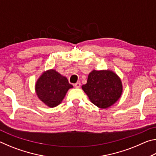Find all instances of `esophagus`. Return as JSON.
Listing matches in <instances>:
<instances>
[{
  "label": "esophagus",
  "instance_id": "1",
  "mask_svg": "<svg viewBox=\"0 0 156 156\" xmlns=\"http://www.w3.org/2000/svg\"><path fill=\"white\" fill-rule=\"evenodd\" d=\"M80 85H81L80 82H77V83L73 84V86H74L76 88H80Z\"/></svg>",
  "mask_w": 156,
  "mask_h": 156
}]
</instances>
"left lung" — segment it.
I'll return each instance as SVG.
<instances>
[{
	"label": "left lung",
	"mask_w": 156,
	"mask_h": 156,
	"mask_svg": "<svg viewBox=\"0 0 156 156\" xmlns=\"http://www.w3.org/2000/svg\"><path fill=\"white\" fill-rule=\"evenodd\" d=\"M92 103L107 109L118 101L122 92V85L117 74L110 70H93L87 83L82 86Z\"/></svg>",
	"instance_id": "1"
}]
</instances>
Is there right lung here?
Returning a JSON list of instances; mask_svg holds the SVG:
<instances>
[{
	"mask_svg": "<svg viewBox=\"0 0 156 156\" xmlns=\"http://www.w3.org/2000/svg\"><path fill=\"white\" fill-rule=\"evenodd\" d=\"M73 86L67 78L54 69L44 72L36 82L35 90L38 98L49 107L61 103L66 93Z\"/></svg>",
	"mask_w": 156,
	"mask_h": 156,
	"instance_id": "obj_1",
	"label": "right lung"
}]
</instances>
